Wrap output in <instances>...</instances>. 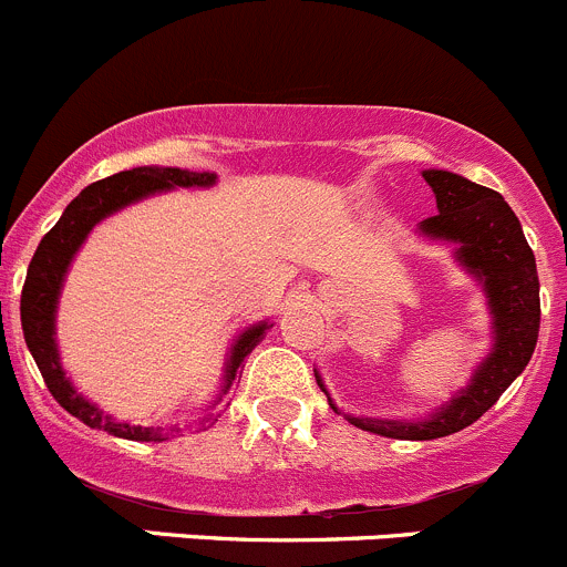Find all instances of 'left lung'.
<instances>
[{
  "label": "left lung",
  "mask_w": 567,
  "mask_h": 567,
  "mask_svg": "<svg viewBox=\"0 0 567 567\" xmlns=\"http://www.w3.org/2000/svg\"><path fill=\"white\" fill-rule=\"evenodd\" d=\"M422 176L433 187L439 215L427 217L419 231L430 239L457 245L455 259L485 289L493 317V347L474 369L472 383L422 422L347 416V422L367 433L400 441L444 439L474 424L524 372L540 330V281L535 254L507 200L496 189L468 182L457 173L424 171ZM317 383L328 394L319 374ZM328 402L339 411L330 396Z\"/></svg>",
  "instance_id": "1"
}]
</instances>
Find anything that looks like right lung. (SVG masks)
I'll list each match as a JSON object with an SVG mask.
<instances>
[{
  "mask_svg": "<svg viewBox=\"0 0 567 567\" xmlns=\"http://www.w3.org/2000/svg\"><path fill=\"white\" fill-rule=\"evenodd\" d=\"M215 182V173H193L182 171V167H132V171L115 173V176L101 178V182L82 189L65 206L63 217L54 223L52 231L38 245L35 256L30 261V270H27L24 289H21V328H24V341L30 347L32 358H35L38 369H41L43 380H47V389L52 391L54 400L71 416L85 422L87 427L104 430V433L126 441H165V430L162 427H143V424L115 422L112 416H106L104 411H99L91 400H85L74 389V383L65 378L63 363H60L58 339H54V317H58L60 289H63L65 272H69L71 261H74L76 250L82 248V243L93 231L95 223L115 215L117 209L134 204V200H143L156 193H167L173 187H212ZM270 328V322H259L250 324L248 330H243L237 336L226 363V378H223L220 394H226L231 389L243 361L265 339V333ZM212 416L215 413L204 416V422H209Z\"/></svg>",
  "mask_w": 567,
  "mask_h": 567,
  "instance_id": "add662e5",
  "label": "right lung"
}]
</instances>
